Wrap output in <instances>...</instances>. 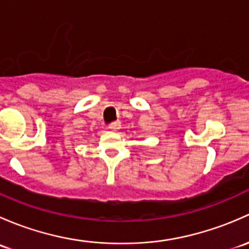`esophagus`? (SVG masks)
<instances>
[{
  "mask_svg": "<svg viewBox=\"0 0 249 249\" xmlns=\"http://www.w3.org/2000/svg\"><path fill=\"white\" fill-rule=\"evenodd\" d=\"M107 128H110V129H112V130L120 129V128H121V122H120V121L112 122V124H109V127H107Z\"/></svg>",
  "mask_w": 249,
  "mask_h": 249,
  "instance_id": "esophagus-1",
  "label": "esophagus"
}]
</instances>
